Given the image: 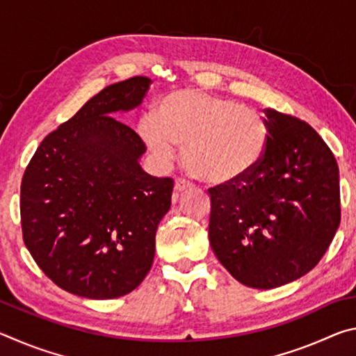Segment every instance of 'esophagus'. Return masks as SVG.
Returning a JSON list of instances; mask_svg holds the SVG:
<instances>
[{
  "instance_id": "obj_1",
  "label": "esophagus",
  "mask_w": 356,
  "mask_h": 356,
  "mask_svg": "<svg viewBox=\"0 0 356 356\" xmlns=\"http://www.w3.org/2000/svg\"><path fill=\"white\" fill-rule=\"evenodd\" d=\"M191 184L188 182V180H185V179H177L176 180V184H174V190L176 191H185V190H188V188H191Z\"/></svg>"
}]
</instances>
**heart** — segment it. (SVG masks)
I'll use <instances>...</instances> for the list:
<instances>
[{"label":"heart","mask_w":356,"mask_h":356,"mask_svg":"<svg viewBox=\"0 0 356 356\" xmlns=\"http://www.w3.org/2000/svg\"><path fill=\"white\" fill-rule=\"evenodd\" d=\"M138 134L160 160L170 161L184 144V161L210 185L242 182L264 159L268 127L257 111L200 89H179L143 114Z\"/></svg>","instance_id":"obj_1"}]
</instances>
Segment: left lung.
Returning a JSON list of instances; mask_svg holds the SVG:
<instances>
[{
  "label": "left lung",
  "instance_id": "8db88e82",
  "mask_svg": "<svg viewBox=\"0 0 356 356\" xmlns=\"http://www.w3.org/2000/svg\"><path fill=\"white\" fill-rule=\"evenodd\" d=\"M268 143L242 182L210 188V246L252 289L284 286L311 272L341 222L339 170L321 135L289 114L264 110Z\"/></svg>",
  "mask_w": 356,
  "mask_h": 356
}]
</instances>
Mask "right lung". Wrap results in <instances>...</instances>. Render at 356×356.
<instances>
[{"label":"right lung","instance_id":"add662e5","mask_svg":"<svg viewBox=\"0 0 356 356\" xmlns=\"http://www.w3.org/2000/svg\"><path fill=\"white\" fill-rule=\"evenodd\" d=\"M150 78L110 84L44 138L20 188L23 240L42 272L78 297L118 298L152 267L171 177L143 171V140L116 113L143 104Z\"/></svg>","mask_w":356,"mask_h":356}]
</instances>
